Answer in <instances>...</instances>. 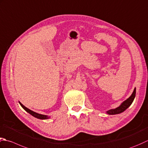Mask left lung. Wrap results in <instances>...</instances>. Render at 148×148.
I'll list each match as a JSON object with an SVG mask.
<instances>
[{"instance_id": "left-lung-1", "label": "left lung", "mask_w": 148, "mask_h": 148, "mask_svg": "<svg viewBox=\"0 0 148 148\" xmlns=\"http://www.w3.org/2000/svg\"><path fill=\"white\" fill-rule=\"evenodd\" d=\"M135 94H136V88H134V92L132 94V95L124 101L119 106H118L117 108L115 109H111L109 110L106 111V114L108 115H115L121 114L123 112H124L128 108V107L132 105L133 101H134L135 97Z\"/></svg>"}]
</instances>
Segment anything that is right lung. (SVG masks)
<instances>
[{"label":"right lung","instance_id":"1","mask_svg":"<svg viewBox=\"0 0 148 148\" xmlns=\"http://www.w3.org/2000/svg\"><path fill=\"white\" fill-rule=\"evenodd\" d=\"M19 103H20V105H21V106L22 107V108H24L26 112H27V113H29V114H31V115H33V116L34 117H36L37 119H42V120L48 119L50 118V117L48 116V115L40 114H38V113H36V112H34L33 111H32V110H29V108H26V107L25 106L23 105L22 104L20 103V102H19Z\"/></svg>","mask_w":148,"mask_h":148}]
</instances>
